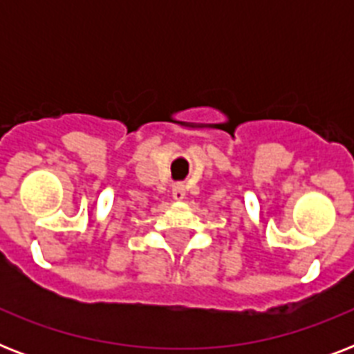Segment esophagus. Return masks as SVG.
<instances>
[{"label": "esophagus", "instance_id": "obj_1", "mask_svg": "<svg viewBox=\"0 0 354 354\" xmlns=\"http://www.w3.org/2000/svg\"><path fill=\"white\" fill-rule=\"evenodd\" d=\"M172 196H174V200L185 198V185L183 183H174L172 185Z\"/></svg>", "mask_w": 354, "mask_h": 354}]
</instances>
